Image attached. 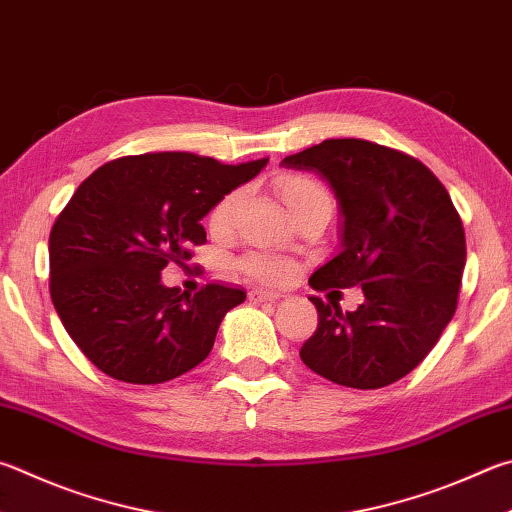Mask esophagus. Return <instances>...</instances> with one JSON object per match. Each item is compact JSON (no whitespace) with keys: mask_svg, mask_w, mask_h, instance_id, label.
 I'll return each instance as SVG.
<instances>
[{"mask_svg":"<svg viewBox=\"0 0 512 512\" xmlns=\"http://www.w3.org/2000/svg\"><path fill=\"white\" fill-rule=\"evenodd\" d=\"M277 293H271V291H262V288H253V291H248V300L257 304V302H275L277 300Z\"/></svg>","mask_w":512,"mask_h":512,"instance_id":"34e87169","label":"esophagus"}]
</instances>
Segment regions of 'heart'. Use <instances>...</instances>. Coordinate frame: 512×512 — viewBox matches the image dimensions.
I'll list each match as a JSON object with an SVG mask.
<instances>
[{"instance_id": "heart-1", "label": "heart", "mask_w": 512, "mask_h": 512, "mask_svg": "<svg viewBox=\"0 0 512 512\" xmlns=\"http://www.w3.org/2000/svg\"><path fill=\"white\" fill-rule=\"evenodd\" d=\"M277 192H280L286 208L291 210V215L300 208L309 206L313 201L329 199L320 183H315L313 179H309V176H300V174L280 176V179H277ZM239 201H241V190H232L224 194V197H221L210 210V217H208L210 228L215 232L226 230L232 224V217H235ZM241 268H244L248 275H253L262 282L284 280V277L291 273V266H288L284 259H277L271 255H259V253L241 259Z\"/></svg>"}]
</instances>
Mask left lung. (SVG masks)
<instances>
[{
    "label": "left lung",
    "mask_w": 512,
    "mask_h": 512,
    "mask_svg": "<svg viewBox=\"0 0 512 512\" xmlns=\"http://www.w3.org/2000/svg\"><path fill=\"white\" fill-rule=\"evenodd\" d=\"M315 172L340 203V248L311 275L324 288L360 286L356 311L318 309L300 358L336 385L378 389L410 374L448 327L466 266V232L448 190L427 167L360 138H329L286 156Z\"/></svg>",
    "instance_id": "8db88e82"
}]
</instances>
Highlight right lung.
<instances>
[{
	"instance_id": "add662e5",
	"label": "right lung",
	"mask_w": 512,
	"mask_h": 512,
	"mask_svg": "<svg viewBox=\"0 0 512 512\" xmlns=\"http://www.w3.org/2000/svg\"><path fill=\"white\" fill-rule=\"evenodd\" d=\"M268 159L224 165L188 152L125 156L80 183L49 237L51 300L80 351L107 376L159 385L208 358L239 288L165 286L206 241L201 219Z\"/></svg>"
}]
</instances>
